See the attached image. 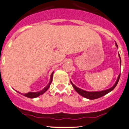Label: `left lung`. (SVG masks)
<instances>
[{"mask_svg": "<svg viewBox=\"0 0 129 129\" xmlns=\"http://www.w3.org/2000/svg\"><path fill=\"white\" fill-rule=\"evenodd\" d=\"M116 46L118 48V46H117V44H116ZM119 57H120V55H119ZM120 64H121L120 57ZM120 76V75H118V78H117V81H116L115 83L114 84V85H113L112 87H111L110 88H109V89H107V90H103V91H85V90H81V89L78 88L77 86H75V85H74V84L73 83L71 82V81H71V85H73V88H75V90H76V91L78 93H79L80 95H81L82 96H83V97H85V98H86V99H90V100H94V99H99V98L102 97V96H104V95H107V94L108 93L110 92L111 91H112V90H113V89L115 88V86H117V83H118V81H119Z\"/></svg>", "mask_w": 129, "mask_h": 129, "instance_id": "left-lung-1", "label": "left lung"}]
</instances>
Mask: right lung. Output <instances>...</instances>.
Here are the masks:
<instances>
[{
  "label": "right lung",
  "instance_id": "add662e5",
  "mask_svg": "<svg viewBox=\"0 0 129 129\" xmlns=\"http://www.w3.org/2000/svg\"><path fill=\"white\" fill-rule=\"evenodd\" d=\"M53 73H54V71H53V72L52 73L51 75L50 81H49V83H48V85H47V86H46V87L44 88L43 89V90H41V91H38V92H29V93H27L23 94V95H24V96H26V97L30 98V99H34V98L38 97V96H40V95H43V93H45L46 91L48 90V89L49 88V87L50 86L51 83L52 81H53ZM18 92H19V91H18ZM21 94L22 95V93H21Z\"/></svg>",
  "mask_w": 129,
  "mask_h": 129
}]
</instances>
